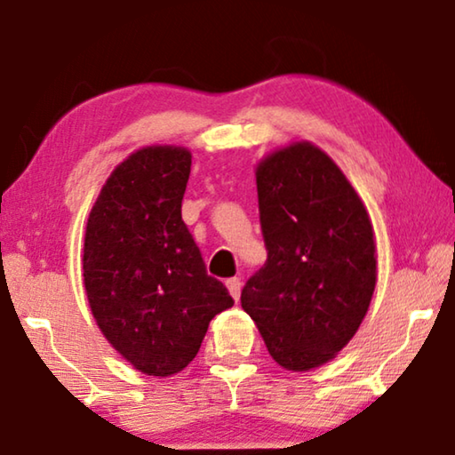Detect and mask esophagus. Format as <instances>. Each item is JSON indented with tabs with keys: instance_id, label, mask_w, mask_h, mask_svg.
Wrapping results in <instances>:
<instances>
[{
	"instance_id": "obj_1",
	"label": "esophagus",
	"mask_w": 455,
	"mask_h": 455,
	"mask_svg": "<svg viewBox=\"0 0 455 455\" xmlns=\"http://www.w3.org/2000/svg\"><path fill=\"white\" fill-rule=\"evenodd\" d=\"M227 287H228V293L233 295V299L237 301L241 298V278L239 276H233L227 281Z\"/></svg>"
}]
</instances>
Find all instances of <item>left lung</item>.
<instances>
[{
    "label": "left lung",
    "mask_w": 455,
    "mask_h": 455,
    "mask_svg": "<svg viewBox=\"0 0 455 455\" xmlns=\"http://www.w3.org/2000/svg\"><path fill=\"white\" fill-rule=\"evenodd\" d=\"M268 259L241 291V306L283 368L310 371L355 335L377 284L368 212L316 145L278 149L256 171Z\"/></svg>",
    "instance_id": "1"
}]
</instances>
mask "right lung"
<instances>
[{
  "label": "right lung",
  "instance_id": "obj_1",
  "mask_svg": "<svg viewBox=\"0 0 455 455\" xmlns=\"http://www.w3.org/2000/svg\"><path fill=\"white\" fill-rule=\"evenodd\" d=\"M185 148L131 154L101 187L84 233V291L97 326L137 371L171 377L196 358L210 320L235 301L205 272L180 216Z\"/></svg>",
  "mask_w": 455,
  "mask_h": 455
}]
</instances>
